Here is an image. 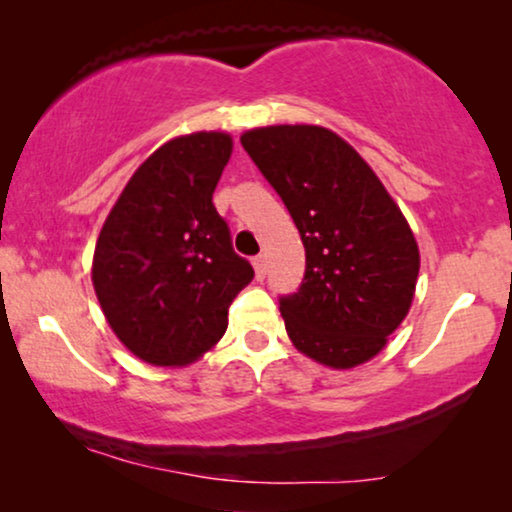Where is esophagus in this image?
<instances>
[{
	"instance_id": "esophagus-1",
	"label": "esophagus",
	"mask_w": 512,
	"mask_h": 512,
	"mask_svg": "<svg viewBox=\"0 0 512 512\" xmlns=\"http://www.w3.org/2000/svg\"><path fill=\"white\" fill-rule=\"evenodd\" d=\"M254 270H256V277L263 279L265 277V256H254Z\"/></svg>"
}]
</instances>
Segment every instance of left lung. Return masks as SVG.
<instances>
[{
    "label": "left lung",
    "mask_w": 512,
    "mask_h": 512,
    "mask_svg": "<svg viewBox=\"0 0 512 512\" xmlns=\"http://www.w3.org/2000/svg\"><path fill=\"white\" fill-rule=\"evenodd\" d=\"M240 142L305 247L303 284L279 300L293 347L333 370L375 359L408 317L419 277L401 207L359 151L321 125L251 128Z\"/></svg>",
    "instance_id": "1"
}]
</instances>
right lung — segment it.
<instances>
[{
  "mask_svg": "<svg viewBox=\"0 0 512 512\" xmlns=\"http://www.w3.org/2000/svg\"><path fill=\"white\" fill-rule=\"evenodd\" d=\"M230 153L223 130L158 146L97 237L90 275L104 319L151 366L181 368L214 349L230 303L254 277L212 202Z\"/></svg>",
  "mask_w": 512,
  "mask_h": 512,
  "instance_id": "obj_1",
  "label": "right lung"
}]
</instances>
